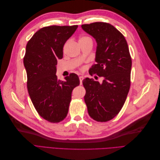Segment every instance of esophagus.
Returning a JSON list of instances; mask_svg holds the SVG:
<instances>
[{"mask_svg":"<svg viewBox=\"0 0 160 160\" xmlns=\"http://www.w3.org/2000/svg\"><path fill=\"white\" fill-rule=\"evenodd\" d=\"M83 79H84V77H83V76H80V77H79V80H80V84H81V85H82V81H83Z\"/></svg>","mask_w":160,"mask_h":160,"instance_id":"34e87169","label":"esophagus"}]
</instances>
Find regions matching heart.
<instances>
[{
	"instance_id": "b5f03b06",
	"label": "heart",
	"mask_w": 160,
	"mask_h": 160,
	"mask_svg": "<svg viewBox=\"0 0 160 160\" xmlns=\"http://www.w3.org/2000/svg\"><path fill=\"white\" fill-rule=\"evenodd\" d=\"M88 38H91L90 37H87V36H83V37H81L79 38V41H81V40H86V39H88Z\"/></svg>"
}]
</instances>
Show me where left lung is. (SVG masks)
I'll use <instances>...</instances> for the list:
<instances>
[{
    "label": "left lung",
    "instance_id": "1",
    "mask_svg": "<svg viewBox=\"0 0 160 160\" xmlns=\"http://www.w3.org/2000/svg\"><path fill=\"white\" fill-rule=\"evenodd\" d=\"M97 42L95 61L90 69L103 77L101 83L86 78L83 85L88 113L97 122L112 119L123 108L130 88L132 58L124 36L109 23L96 22L82 25Z\"/></svg>",
    "mask_w": 160,
    "mask_h": 160
}]
</instances>
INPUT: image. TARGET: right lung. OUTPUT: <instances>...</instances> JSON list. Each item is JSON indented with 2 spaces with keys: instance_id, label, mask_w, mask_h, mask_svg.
Listing matches in <instances>:
<instances>
[{
  "instance_id": "add662e5",
  "label": "right lung",
  "mask_w": 160,
  "mask_h": 160,
  "mask_svg": "<svg viewBox=\"0 0 160 160\" xmlns=\"http://www.w3.org/2000/svg\"><path fill=\"white\" fill-rule=\"evenodd\" d=\"M78 27L52 25L37 31L26 46L23 59L27 89L35 109L43 119L59 123L68 113L72 91L80 83L71 73L65 81L57 79V61L63 56V46Z\"/></svg>"
}]
</instances>
